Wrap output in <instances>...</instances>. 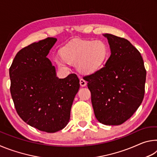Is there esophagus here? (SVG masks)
I'll return each instance as SVG.
<instances>
[{
    "label": "esophagus",
    "instance_id": "34e87169",
    "mask_svg": "<svg viewBox=\"0 0 157 157\" xmlns=\"http://www.w3.org/2000/svg\"><path fill=\"white\" fill-rule=\"evenodd\" d=\"M79 84H80L81 86H85L86 85V82L82 78H81L79 79Z\"/></svg>",
    "mask_w": 157,
    "mask_h": 157
}]
</instances>
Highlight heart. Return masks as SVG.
<instances>
[{
    "mask_svg": "<svg viewBox=\"0 0 157 157\" xmlns=\"http://www.w3.org/2000/svg\"><path fill=\"white\" fill-rule=\"evenodd\" d=\"M108 55V47L102 40H78L63 47L62 57H55L54 61L62 68L70 63L77 64L82 73H93L102 67Z\"/></svg>",
    "mask_w": 157,
    "mask_h": 157,
    "instance_id": "heart-1",
    "label": "heart"
}]
</instances>
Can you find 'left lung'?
I'll return each mask as SVG.
<instances>
[{
	"instance_id": "8db88e82",
	"label": "left lung",
	"mask_w": 157,
	"mask_h": 157,
	"mask_svg": "<svg viewBox=\"0 0 157 157\" xmlns=\"http://www.w3.org/2000/svg\"><path fill=\"white\" fill-rule=\"evenodd\" d=\"M111 55L105 66L84 77L95 116L106 125L123 124L135 113L145 94L146 70L142 56L124 38L111 34Z\"/></svg>"
}]
</instances>
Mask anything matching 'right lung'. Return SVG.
Masks as SVG:
<instances>
[{
    "label": "right lung",
    "mask_w": 157,
    "mask_h": 157,
    "mask_svg": "<svg viewBox=\"0 0 157 157\" xmlns=\"http://www.w3.org/2000/svg\"><path fill=\"white\" fill-rule=\"evenodd\" d=\"M57 41L48 37L21 49L10 68V92L17 112L29 125L54 133L67 125L79 80L75 74L59 79L47 57Z\"/></svg>",
    "instance_id": "1"
}]
</instances>
